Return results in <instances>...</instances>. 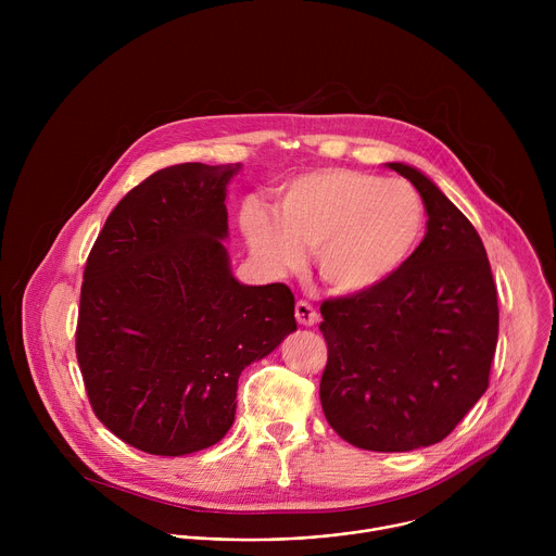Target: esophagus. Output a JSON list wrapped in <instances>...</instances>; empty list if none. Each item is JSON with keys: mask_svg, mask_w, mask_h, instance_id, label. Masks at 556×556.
<instances>
[{"mask_svg": "<svg viewBox=\"0 0 556 556\" xmlns=\"http://www.w3.org/2000/svg\"><path fill=\"white\" fill-rule=\"evenodd\" d=\"M294 316H296L299 326H305V328L316 326V321H319V314H316V309L307 301H296Z\"/></svg>", "mask_w": 556, "mask_h": 556, "instance_id": "esophagus-1", "label": "esophagus"}]
</instances>
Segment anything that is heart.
Returning <instances> with one entry per match:
<instances>
[{"mask_svg":"<svg viewBox=\"0 0 556 556\" xmlns=\"http://www.w3.org/2000/svg\"><path fill=\"white\" fill-rule=\"evenodd\" d=\"M244 230L253 255L273 273L303 264L316 251V270L339 294H365L399 273L425 232V204L405 180L354 169H316L288 180L279 217L251 204Z\"/></svg>","mask_w":556,"mask_h":556,"instance_id":"b5f03b06","label":"heart"}]
</instances>
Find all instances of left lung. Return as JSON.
<instances>
[{
    "instance_id": "1",
    "label": "left lung",
    "mask_w": 556,
    "mask_h": 556,
    "mask_svg": "<svg viewBox=\"0 0 556 556\" xmlns=\"http://www.w3.org/2000/svg\"><path fill=\"white\" fill-rule=\"evenodd\" d=\"M427 208V235L380 288L321 303V405L350 444L403 453L444 440L489 389L500 307L486 249L418 169L389 163Z\"/></svg>"
}]
</instances>
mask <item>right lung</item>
I'll use <instances>...</instances> for the list:
<instances>
[{
	"mask_svg": "<svg viewBox=\"0 0 556 556\" xmlns=\"http://www.w3.org/2000/svg\"><path fill=\"white\" fill-rule=\"evenodd\" d=\"M237 172H155L116 204L86 264L76 358L90 405L151 455L219 442L244 367L296 330L288 286H244L230 273L224 200Z\"/></svg>",
	"mask_w": 556,
	"mask_h": 556,
	"instance_id": "right-lung-1",
	"label": "right lung"
}]
</instances>
